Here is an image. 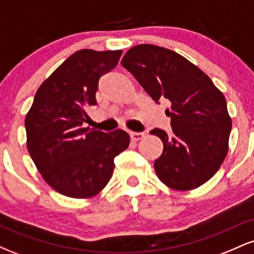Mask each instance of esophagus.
Wrapping results in <instances>:
<instances>
[{
  "label": "esophagus",
  "instance_id": "1",
  "mask_svg": "<svg viewBox=\"0 0 254 254\" xmlns=\"http://www.w3.org/2000/svg\"><path fill=\"white\" fill-rule=\"evenodd\" d=\"M130 137L132 141H139L144 137V132H130Z\"/></svg>",
  "mask_w": 254,
  "mask_h": 254
}]
</instances>
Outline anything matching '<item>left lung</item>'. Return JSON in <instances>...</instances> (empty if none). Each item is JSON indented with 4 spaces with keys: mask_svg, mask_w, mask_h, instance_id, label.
Masks as SVG:
<instances>
[{
    "mask_svg": "<svg viewBox=\"0 0 254 254\" xmlns=\"http://www.w3.org/2000/svg\"><path fill=\"white\" fill-rule=\"evenodd\" d=\"M155 103H171V136L161 129L150 131L164 143L154 168L170 189L189 191L208 182L228 153L232 119L227 101L211 78L177 52L141 44L122 60Z\"/></svg>",
    "mask_w": 254,
    "mask_h": 254,
    "instance_id": "left-lung-1",
    "label": "left lung"
}]
</instances>
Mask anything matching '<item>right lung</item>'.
Here are the masks:
<instances>
[{"mask_svg": "<svg viewBox=\"0 0 254 254\" xmlns=\"http://www.w3.org/2000/svg\"><path fill=\"white\" fill-rule=\"evenodd\" d=\"M123 51H76L40 84L26 115L27 149L37 170L66 197L99 193L112 177L115 157L127 149L124 130L83 127L86 110L97 105L99 78L118 64Z\"/></svg>", "mask_w": 254, "mask_h": 254, "instance_id": "add662e5", "label": "right lung"}]
</instances>
